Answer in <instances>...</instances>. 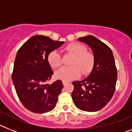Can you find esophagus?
I'll use <instances>...</instances> for the list:
<instances>
[{
  "label": "esophagus",
  "instance_id": "1",
  "mask_svg": "<svg viewBox=\"0 0 132 132\" xmlns=\"http://www.w3.org/2000/svg\"><path fill=\"white\" fill-rule=\"evenodd\" d=\"M67 83H68L67 82H65V81H63V86H65V85H67Z\"/></svg>",
  "mask_w": 132,
  "mask_h": 132
}]
</instances>
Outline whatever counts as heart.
Segmentation results:
<instances>
[{
  "mask_svg": "<svg viewBox=\"0 0 132 132\" xmlns=\"http://www.w3.org/2000/svg\"><path fill=\"white\" fill-rule=\"evenodd\" d=\"M67 53L73 55L70 67H63L55 73L56 77L63 81H69L79 77L80 75H87L91 71L94 64L93 53L87 51V47L79 43H72L65 48ZM47 61L53 69L59 67L62 63L61 55L57 51H52L47 56Z\"/></svg>",
  "mask_w": 132,
  "mask_h": 132,
  "instance_id": "heart-1",
  "label": "heart"
}]
</instances>
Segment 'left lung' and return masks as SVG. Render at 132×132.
Instances as JSON below:
<instances>
[{
	"label": "left lung",
	"mask_w": 132,
	"mask_h": 132,
	"mask_svg": "<svg viewBox=\"0 0 132 132\" xmlns=\"http://www.w3.org/2000/svg\"><path fill=\"white\" fill-rule=\"evenodd\" d=\"M92 49L94 64L91 73L84 80L74 81L71 94L77 108L96 112L106 105L112 98L117 80V69L111 49L93 36L78 39Z\"/></svg>",
	"instance_id": "1"
}]
</instances>
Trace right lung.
Instances as JSON below:
<instances>
[{
	"label": "right lung",
	"instance_id": "right-lung-1",
	"mask_svg": "<svg viewBox=\"0 0 132 132\" xmlns=\"http://www.w3.org/2000/svg\"><path fill=\"white\" fill-rule=\"evenodd\" d=\"M63 44L38 35L26 41L17 52L12 79L20 102L32 112L43 114L55 107L63 85L60 80L47 83L53 74L47 56Z\"/></svg>",
	"mask_w": 132,
	"mask_h": 132
}]
</instances>
